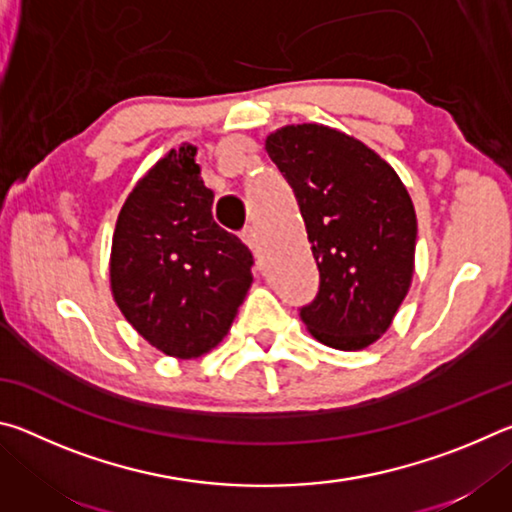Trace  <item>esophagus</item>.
Returning a JSON list of instances; mask_svg holds the SVG:
<instances>
[{
	"label": "esophagus",
	"instance_id": "obj_1",
	"mask_svg": "<svg viewBox=\"0 0 512 512\" xmlns=\"http://www.w3.org/2000/svg\"><path fill=\"white\" fill-rule=\"evenodd\" d=\"M241 239H244V244L253 250V253L257 255L259 253V246H257V235H255V230L253 228H244L241 230Z\"/></svg>",
	"mask_w": 512,
	"mask_h": 512
}]
</instances>
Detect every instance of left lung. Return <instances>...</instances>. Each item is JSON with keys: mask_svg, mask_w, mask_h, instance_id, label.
<instances>
[{"mask_svg": "<svg viewBox=\"0 0 512 512\" xmlns=\"http://www.w3.org/2000/svg\"><path fill=\"white\" fill-rule=\"evenodd\" d=\"M266 151L296 194L320 273L302 323L329 348H368L411 287L418 221L409 192L391 164L334 128L284 126Z\"/></svg>", "mask_w": 512, "mask_h": 512, "instance_id": "1", "label": "left lung"}]
</instances>
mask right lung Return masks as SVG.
Returning a JSON list of instances; mask_svg holds the SVG:
<instances>
[{"label":"right lung","mask_w":512,"mask_h":512,"mask_svg":"<svg viewBox=\"0 0 512 512\" xmlns=\"http://www.w3.org/2000/svg\"><path fill=\"white\" fill-rule=\"evenodd\" d=\"M194 146L171 149L128 194L110 255L117 307L153 348L192 359L219 345L253 282V253L212 216Z\"/></svg>","instance_id":"add662e5"}]
</instances>
